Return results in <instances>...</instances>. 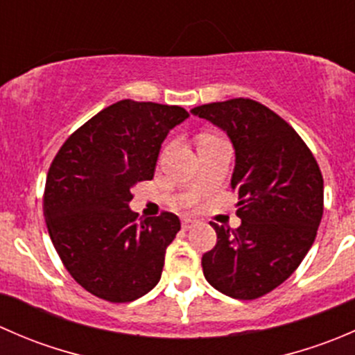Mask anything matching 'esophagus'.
<instances>
[{
	"label": "esophagus",
	"instance_id": "1",
	"mask_svg": "<svg viewBox=\"0 0 355 355\" xmlns=\"http://www.w3.org/2000/svg\"><path fill=\"white\" fill-rule=\"evenodd\" d=\"M192 227H194V220H192V218H189V216L182 218V228H184V230H189V228H192Z\"/></svg>",
	"mask_w": 355,
	"mask_h": 355
}]
</instances>
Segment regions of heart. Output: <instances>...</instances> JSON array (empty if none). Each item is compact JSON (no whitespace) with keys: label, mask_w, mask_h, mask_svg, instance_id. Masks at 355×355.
<instances>
[{"label":"heart","mask_w":355,"mask_h":355,"mask_svg":"<svg viewBox=\"0 0 355 355\" xmlns=\"http://www.w3.org/2000/svg\"><path fill=\"white\" fill-rule=\"evenodd\" d=\"M218 137H214V135H209V134H202L199 137V144L200 142H211V141H216Z\"/></svg>","instance_id":"heart-1"}]
</instances>
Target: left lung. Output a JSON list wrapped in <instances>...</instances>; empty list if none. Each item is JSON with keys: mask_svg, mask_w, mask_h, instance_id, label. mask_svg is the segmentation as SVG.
I'll use <instances>...</instances> for the list:
<instances>
[{"mask_svg": "<svg viewBox=\"0 0 355 355\" xmlns=\"http://www.w3.org/2000/svg\"><path fill=\"white\" fill-rule=\"evenodd\" d=\"M192 113L227 132L235 149L232 191L237 230L211 223L216 245L202 256L211 287L252 300L275 290L299 268L323 216V175L292 127L252 99L198 106Z\"/></svg>", "mask_w": 355, "mask_h": 355, "instance_id": "8db88e82", "label": "left lung"}]
</instances>
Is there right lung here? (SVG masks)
Masks as SVG:
<instances>
[{"instance_id":"add662e5","label":"right lung","mask_w":355,"mask_h":355,"mask_svg":"<svg viewBox=\"0 0 355 355\" xmlns=\"http://www.w3.org/2000/svg\"><path fill=\"white\" fill-rule=\"evenodd\" d=\"M185 118L180 106L123 99L77 128L49 166L42 199L49 237L71 278L99 299L132 302L159 282L180 220L168 211L142 220L128 202Z\"/></svg>"}]
</instances>
